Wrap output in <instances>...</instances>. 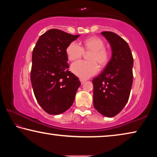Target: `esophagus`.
I'll return each mask as SVG.
<instances>
[{"instance_id": "1", "label": "esophagus", "mask_w": 157, "mask_h": 157, "mask_svg": "<svg viewBox=\"0 0 157 157\" xmlns=\"http://www.w3.org/2000/svg\"><path fill=\"white\" fill-rule=\"evenodd\" d=\"M79 80H80V82H81V84H84V82H85V79H82V78H79Z\"/></svg>"}]
</instances>
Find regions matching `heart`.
Returning <instances> with one entry per match:
<instances>
[{"label": "heart", "mask_w": 157, "mask_h": 157, "mask_svg": "<svg viewBox=\"0 0 157 157\" xmlns=\"http://www.w3.org/2000/svg\"><path fill=\"white\" fill-rule=\"evenodd\" d=\"M84 52H91L88 55V61H79L71 66L73 73L79 78L86 79L95 75L98 66L104 67L110 59V52L105 47V43L98 37H91L84 40L82 47L75 42L70 43L66 48V54L71 61L80 59Z\"/></svg>", "instance_id": "heart-1"}]
</instances>
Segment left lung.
<instances>
[{
  "mask_svg": "<svg viewBox=\"0 0 157 157\" xmlns=\"http://www.w3.org/2000/svg\"><path fill=\"white\" fill-rule=\"evenodd\" d=\"M113 55L104 71L93 79L94 106L103 115L113 117L126 105L133 83V58L128 43L117 34L103 31Z\"/></svg>",
  "mask_w": 157,
  "mask_h": 157,
  "instance_id": "obj_1",
  "label": "left lung"
}]
</instances>
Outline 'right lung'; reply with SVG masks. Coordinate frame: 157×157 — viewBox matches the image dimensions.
I'll return each instance as SVG.
<instances>
[{
	"label": "right lung",
	"mask_w": 157,
	"mask_h": 157,
	"mask_svg": "<svg viewBox=\"0 0 157 157\" xmlns=\"http://www.w3.org/2000/svg\"><path fill=\"white\" fill-rule=\"evenodd\" d=\"M53 29L40 37L32 54L31 81L39 105L49 114H59L73 105L81 82L68 71L66 48L78 38Z\"/></svg>",
	"instance_id": "add662e5"
}]
</instances>
